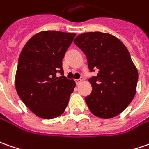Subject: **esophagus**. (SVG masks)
I'll return each instance as SVG.
<instances>
[{
    "instance_id": "1",
    "label": "esophagus",
    "mask_w": 149,
    "mask_h": 149,
    "mask_svg": "<svg viewBox=\"0 0 149 149\" xmlns=\"http://www.w3.org/2000/svg\"><path fill=\"white\" fill-rule=\"evenodd\" d=\"M83 80H84V79H83V77H81V78L77 79V80H75V81H76V84H77V85H79L80 83Z\"/></svg>"
}]
</instances>
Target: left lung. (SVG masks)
I'll use <instances>...</instances> for the list:
<instances>
[{"label":"left lung","mask_w":149,"mask_h":149,"mask_svg":"<svg viewBox=\"0 0 149 149\" xmlns=\"http://www.w3.org/2000/svg\"><path fill=\"white\" fill-rule=\"evenodd\" d=\"M75 45L86 54L91 72L92 92L85 98L92 114L104 119L119 115L136 94L138 71L127 48L116 36L95 32L80 34Z\"/></svg>","instance_id":"1"}]
</instances>
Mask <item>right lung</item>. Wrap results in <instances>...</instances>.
Instances as JSON below:
<instances>
[{
  "instance_id": "1",
  "label": "right lung",
  "mask_w": 149,
  "mask_h": 149,
  "mask_svg": "<svg viewBox=\"0 0 149 149\" xmlns=\"http://www.w3.org/2000/svg\"><path fill=\"white\" fill-rule=\"evenodd\" d=\"M75 33L42 31L22 49L15 88L24 104L37 117L53 119L65 111L76 83L63 76L62 60ZM57 72L61 74L58 77Z\"/></svg>"
}]
</instances>
